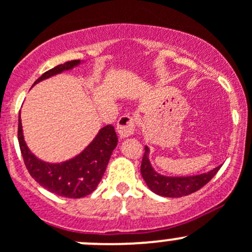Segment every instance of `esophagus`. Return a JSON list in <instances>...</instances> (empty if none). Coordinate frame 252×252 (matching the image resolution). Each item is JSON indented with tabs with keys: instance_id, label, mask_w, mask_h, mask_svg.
I'll list each match as a JSON object with an SVG mask.
<instances>
[{
	"instance_id": "esophagus-1",
	"label": "esophagus",
	"mask_w": 252,
	"mask_h": 252,
	"mask_svg": "<svg viewBox=\"0 0 252 252\" xmlns=\"http://www.w3.org/2000/svg\"><path fill=\"white\" fill-rule=\"evenodd\" d=\"M135 123H137L135 118L131 117V115H122L121 118L118 119V123H117V129H118L121 138H128L133 135L134 131H135Z\"/></svg>"
}]
</instances>
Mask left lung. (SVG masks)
<instances>
[{
	"instance_id": "1",
	"label": "left lung",
	"mask_w": 252,
	"mask_h": 252,
	"mask_svg": "<svg viewBox=\"0 0 252 252\" xmlns=\"http://www.w3.org/2000/svg\"><path fill=\"white\" fill-rule=\"evenodd\" d=\"M149 149L145 147L140 165V173L147 185L155 194L166 197H182L192 194L208 184L221 166H216L211 171L195 176H164L155 173L149 163Z\"/></svg>"
}]
</instances>
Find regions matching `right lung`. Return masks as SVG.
Masks as SVG:
<instances>
[{
  "label": "right lung",
  "mask_w": 252,
  "mask_h": 252,
  "mask_svg": "<svg viewBox=\"0 0 252 252\" xmlns=\"http://www.w3.org/2000/svg\"><path fill=\"white\" fill-rule=\"evenodd\" d=\"M79 64V61H69L43 73L33 84ZM18 143L22 158L30 175L44 189L60 196L79 199L87 196L99 184L107 169L118 138L114 126L102 128L93 142L74 159L61 164H48L39 160L28 150L22 134L21 118L18 119Z\"/></svg>",
  "instance_id": "right-lung-1"
}]
</instances>
